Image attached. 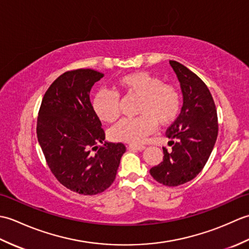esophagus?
I'll return each mask as SVG.
<instances>
[{
    "mask_svg": "<svg viewBox=\"0 0 249 249\" xmlns=\"http://www.w3.org/2000/svg\"><path fill=\"white\" fill-rule=\"evenodd\" d=\"M128 149L129 150H137V151H143L145 149L144 145L142 144H136V143H130L128 145Z\"/></svg>",
    "mask_w": 249,
    "mask_h": 249,
    "instance_id": "esophagus-1",
    "label": "esophagus"
}]
</instances>
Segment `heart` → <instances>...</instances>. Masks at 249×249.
I'll return each mask as SVG.
<instances>
[{
	"mask_svg": "<svg viewBox=\"0 0 249 249\" xmlns=\"http://www.w3.org/2000/svg\"><path fill=\"white\" fill-rule=\"evenodd\" d=\"M118 92L126 96H137L140 100L137 107L139 116L124 119L111 129L114 140L141 142L155 128V122L166 125L177 118L181 108V96L178 89L150 72L138 71L121 77L116 81ZM93 109L106 123H113L120 116L119 95L103 89L93 99Z\"/></svg>",
	"mask_w": 249,
	"mask_h": 249,
	"instance_id": "b5f03b06",
	"label": "heart"
}]
</instances>
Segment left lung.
<instances>
[{
  "label": "left lung",
  "instance_id": "8db88e82",
  "mask_svg": "<svg viewBox=\"0 0 249 249\" xmlns=\"http://www.w3.org/2000/svg\"><path fill=\"white\" fill-rule=\"evenodd\" d=\"M181 86L183 107L166 131L171 150L162 147L163 160L150 173L158 183L178 186L202 170L218 135L217 112L210 89L201 79L177 61H169Z\"/></svg>",
  "mask_w": 249,
  "mask_h": 249
}]
</instances>
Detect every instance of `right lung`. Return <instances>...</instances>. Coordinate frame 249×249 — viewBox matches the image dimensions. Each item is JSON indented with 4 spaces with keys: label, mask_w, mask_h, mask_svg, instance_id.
Listing matches in <instances>:
<instances>
[{
    "label": "right lung",
    "mask_w": 249,
    "mask_h": 249,
    "mask_svg": "<svg viewBox=\"0 0 249 249\" xmlns=\"http://www.w3.org/2000/svg\"><path fill=\"white\" fill-rule=\"evenodd\" d=\"M104 73L94 70L66 71L45 93L37 119V139L51 172L62 185L93 196L111 186L123 143L105 141L102 122L89 102V92ZM98 142L104 143L95 155Z\"/></svg>",
    "instance_id": "obj_1"
}]
</instances>
